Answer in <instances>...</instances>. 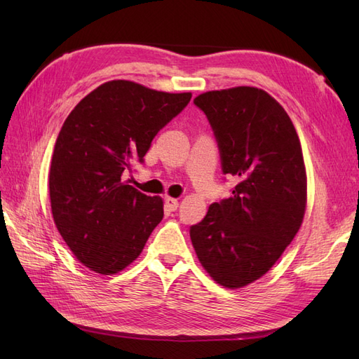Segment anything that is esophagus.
Returning a JSON list of instances; mask_svg holds the SVG:
<instances>
[{
    "instance_id": "1",
    "label": "esophagus",
    "mask_w": 359,
    "mask_h": 359,
    "mask_svg": "<svg viewBox=\"0 0 359 359\" xmlns=\"http://www.w3.org/2000/svg\"><path fill=\"white\" fill-rule=\"evenodd\" d=\"M178 205H180V202L177 199H173V198H166L165 199V206H166L168 211H175L178 208Z\"/></svg>"
}]
</instances>
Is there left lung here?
<instances>
[{
  "label": "left lung",
  "mask_w": 359,
  "mask_h": 359,
  "mask_svg": "<svg viewBox=\"0 0 359 359\" xmlns=\"http://www.w3.org/2000/svg\"><path fill=\"white\" fill-rule=\"evenodd\" d=\"M220 148L223 173L238 178L229 199L190 227L194 252L215 283L240 289L266 274L292 243L307 205L297 130L274 97L255 86L194 99Z\"/></svg>",
  "instance_id": "left-lung-1"
}]
</instances>
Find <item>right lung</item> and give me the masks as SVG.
<instances>
[{"label": "right lung", "mask_w": 359, "mask_h": 359, "mask_svg": "<svg viewBox=\"0 0 359 359\" xmlns=\"http://www.w3.org/2000/svg\"><path fill=\"white\" fill-rule=\"evenodd\" d=\"M191 99L132 81H109L74 106L49 169L53 222L86 268L112 276L128 266L163 219V199L123 181L154 136Z\"/></svg>", "instance_id": "right-lung-1"}]
</instances>
